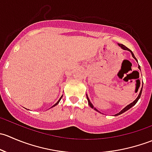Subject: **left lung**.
Returning a JSON list of instances; mask_svg holds the SVG:
<instances>
[{"mask_svg":"<svg viewBox=\"0 0 152 152\" xmlns=\"http://www.w3.org/2000/svg\"><path fill=\"white\" fill-rule=\"evenodd\" d=\"M118 45H119V46H120V47H121V48H122V49H124V50H129V51L131 52L133 58H134V59H135L136 60H137V59H136V58H135V56H134V53H132V50H130V49H129L128 48H127V47H126L125 45H123V44H119V43H118ZM138 68L140 69V66H138ZM141 93H142V88H141V90H140V93H139V95H138V96H137V99H136L135 100H134V102H132V103H131V104H130L127 105L126 107H125V108H124L123 110H122L120 112V113H118V114H116L115 115H121V114H122V113H125V112H126V111H127V110H128L129 109H130V108H131L132 107H133V106H134V105H135V104L137 103V101H138V100H139V99H140V96H141ZM87 101H88V104H89V105H90V107H91V108L94 109V110H96V111H98V110H96V109L94 107H93V105L92 104V103H91V102H90V99H88V97H87Z\"/></svg>","mask_w":152,"mask_h":152,"instance_id":"obj_1","label":"left lung"}]
</instances>
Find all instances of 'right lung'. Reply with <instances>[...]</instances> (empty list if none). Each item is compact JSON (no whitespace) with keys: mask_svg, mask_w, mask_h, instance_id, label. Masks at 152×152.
<instances>
[{"mask_svg":"<svg viewBox=\"0 0 152 152\" xmlns=\"http://www.w3.org/2000/svg\"><path fill=\"white\" fill-rule=\"evenodd\" d=\"M61 99H62V98H60V99H59V101H58V102H56V104H54V105H53V106H56V104H58V103H59V101H60V100H61Z\"/></svg>","mask_w":152,"mask_h":152,"instance_id":"add662e5","label":"right lung"}]
</instances>
